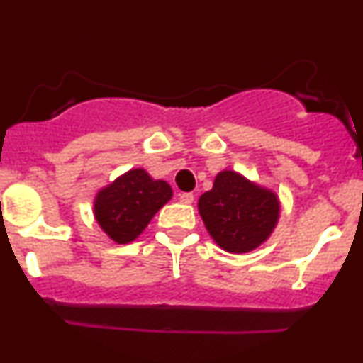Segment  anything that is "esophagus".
I'll return each mask as SVG.
<instances>
[{
  "label": "esophagus",
  "mask_w": 363,
  "mask_h": 363,
  "mask_svg": "<svg viewBox=\"0 0 363 363\" xmlns=\"http://www.w3.org/2000/svg\"><path fill=\"white\" fill-rule=\"evenodd\" d=\"M179 199H181V203H184V205H191V203L194 201V194L193 193H181L179 194Z\"/></svg>",
  "instance_id": "34e87169"
}]
</instances>
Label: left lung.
Returning <instances> with one entry per match:
<instances>
[{"label": "left lung", "mask_w": 363, "mask_h": 363, "mask_svg": "<svg viewBox=\"0 0 363 363\" xmlns=\"http://www.w3.org/2000/svg\"><path fill=\"white\" fill-rule=\"evenodd\" d=\"M198 208L215 242L234 254L249 252L264 242L280 215L274 193L232 170L215 177L213 189L199 198Z\"/></svg>", "instance_id": "left-lung-1"}]
</instances>
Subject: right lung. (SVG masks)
<instances>
[{
	"label": "right lung",
	"instance_id": "1",
	"mask_svg": "<svg viewBox=\"0 0 363 363\" xmlns=\"http://www.w3.org/2000/svg\"><path fill=\"white\" fill-rule=\"evenodd\" d=\"M172 189L165 181H153L143 169H133L99 191L95 218L114 242L135 240L169 199Z\"/></svg>",
	"mask_w": 363,
	"mask_h": 363
}]
</instances>
